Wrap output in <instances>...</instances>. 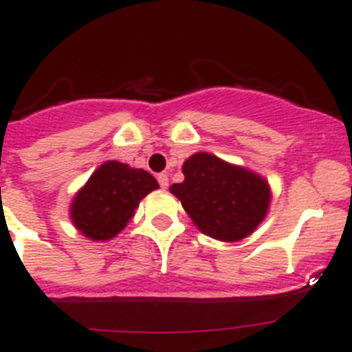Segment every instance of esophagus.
<instances>
[{
	"instance_id": "34e87169",
	"label": "esophagus",
	"mask_w": 352,
	"mask_h": 352,
	"mask_svg": "<svg viewBox=\"0 0 352 352\" xmlns=\"http://www.w3.org/2000/svg\"><path fill=\"white\" fill-rule=\"evenodd\" d=\"M157 179H158V183H160L162 188H167V186H169V176H167V174L160 173L157 176Z\"/></svg>"
}]
</instances>
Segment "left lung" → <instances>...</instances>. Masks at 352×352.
Here are the masks:
<instances>
[{
  "label": "left lung",
  "mask_w": 352,
  "mask_h": 352,
  "mask_svg": "<svg viewBox=\"0 0 352 352\" xmlns=\"http://www.w3.org/2000/svg\"><path fill=\"white\" fill-rule=\"evenodd\" d=\"M185 182L170 186L195 226L220 241H238L266 217L270 186L261 176L208 153L183 164Z\"/></svg>",
  "instance_id": "obj_1"
}]
</instances>
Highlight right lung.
I'll list each match as a JSON object with an SVG mask.
<instances>
[{
	"label": "right lung",
	"mask_w": 352,
	"mask_h": 352,
	"mask_svg": "<svg viewBox=\"0 0 352 352\" xmlns=\"http://www.w3.org/2000/svg\"><path fill=\"white\" fill-rule=\"evenodd\" d=\"M157 188V179L148 170L105 162L74 199L72 222L93 241L111 239L132 219L139 201Z\"/></svg>",
	"instance_id": "add662e5"
}]
</instances>
